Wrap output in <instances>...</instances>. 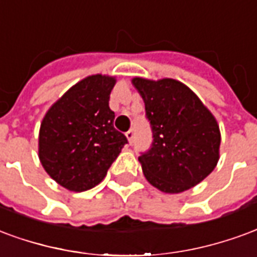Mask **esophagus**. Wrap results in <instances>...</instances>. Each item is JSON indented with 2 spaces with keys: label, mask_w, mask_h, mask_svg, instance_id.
Segmentation results:
<instances>
[{
  "label": "esophagus",
  "mask_w": 257,
  "mask_h": 257,
  "mask_svg": "<svg viewBox=\"0 0 257 257\" xmlns=\"http://www.w3.org/2000/svg\"><path fill=\"white\" fill-rule=\"evenodd\" d=\"M126 137H127V140H128V142L133 144V141H134V137H136V133H134V130H128L126 133Z\"/></svg>",
  "instance_id": "1"
}]
</instances>
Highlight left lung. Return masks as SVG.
Wrapping results in <instances>:
<instances>
[{"label": "left lung", "mask_w": 257, "mask_h": 257, "mask_svg": "<svg viewBox=\"0 0 257 257\" xmlns=\"http://www.w3.org/2000/svg\"><path fill=\"white\" fill-rule=\"evenodd\" d=\"M145 102L153 141L141 153L148 182L164 193H181L207 178L219 160L216 119L197 95L175 79L134 78Z\"/></svg>", "instance_id": "left-lung-1"}]
</instances>
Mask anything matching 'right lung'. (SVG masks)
Masks as SVG:
<instances>
[{"label": "right lung", "instance_id": "1", "mask_svg": "<svg viewBox=\"0 0 257 257\" xmlns=\"http://www.w3.org/2000/svg\"><path fill=\"white\" fill-rule=\"evenodd\" d=\"M115 78L91 75L46 112L39 130V160L56 182L85 192L105 178L127 138L113 127L109 95Z\"/></svg>", "mask_w": 257, "mask_h": 257}]
</instances>
